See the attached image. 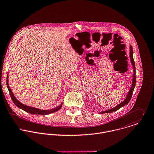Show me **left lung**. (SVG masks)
Returning <instances> with one entry per match:
<instances>
[{"label":"left lung","mask_w":154,"mask_h":154,"mask_svg":"<svg viewBox=\"0 0 154 154\" xmlns=\"http://www.w3.org/2000/svg\"><path fill=\"white\" fill-rule=\"evenodd\" d=\"M129 57L131 58V64L132 65L133 67V69H134V75H133V80H132V84L131 85V87L128 93V95L126 96V97L125 98V99L122 102L119 104L118 105H117L116 107L112 108L110 109L105 110V111H103L99 113V114H103V113H111V112H114L116 110H118V109H119L120 108H121L122 107L125 106L126 104H127L129 102V101L131 99L132 94H133V91L134 90L135 88V87L136 85V69H135V63L134 62V57H133V48L132 47L131 45H130V52H129Z\"/></svg>","instance_id":"8db88e82"}]
</instances>
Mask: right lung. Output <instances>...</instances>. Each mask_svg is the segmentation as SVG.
Returning a JSON list of instances; mask_svg holds the SVG:
<instances>
[{
	"instance_id": "obj_1",
	"label": "right lung",
	"mask_w": 154,
	"mask_h": 154,
	"mask_svg": "<svg viewBox=\"0 0 154 154\" xmlns=\"http://www.w3.org/2000/svg\"><path fill=\"white\" fill-rule=\"evenodd\" d=\"M8 73L7 74V79H6V85L7 87L8 88V90L9 91L10 93V96L11 97V99L13 101V102L14 103V104L17 106V107L22 109L23 110L31 113V114H33V115H48V114H51L52 113L55 112L58 110H59L63 105V103H61V104H60L59 106H58L57 107H56L55 108H54L50 110H42L40 109H38V108H35L33 107H31V106H26L22 103L20 102L19 100H17V99L15 97V96H14L13 92L12 91L9 85H8Z\"/></svg>"
}]
</instances>
